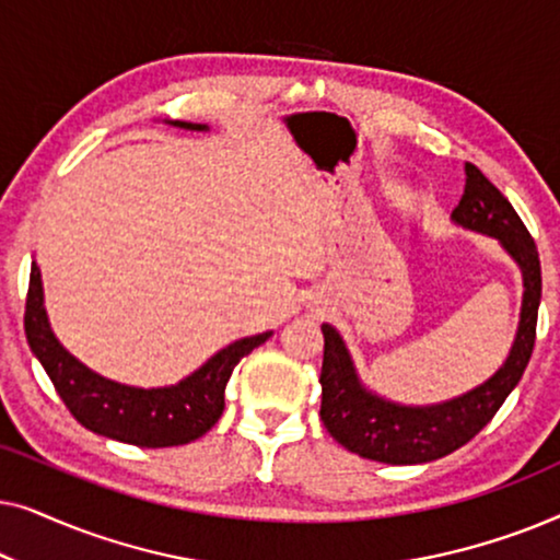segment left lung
I'll use <instances>...</instances> for the list:
<instances>
[{"mask_svg":"<svg viewBox=\"0 0 560 560\" xmlns=\"http://www.w3.org/2000/svg\"><path fill=\"white\" fill-rule=\"evenodd\" d=\"M466 186L451 219L458 226L500 240L523 270V311L515 343L504 364L485 385L439 405H397L374 395L357 377L349 349L334 326L324 324L320 366V420L351 454L382 464H428L469 443L523 377L535 347L540 305V259L530 232L512 203L489 183L477 165L466 163Z\"/></svg>","mask_w":560,"mask_h":560,"instance_id":"left-lung-1","label":"left lung"}]
</instances>
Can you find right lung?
<instances>
[{
    "instance_id": "1",
    "label": "right lung",
    "mask_w": 560,
    "mask_h": 560,
    "mask_svg": "<svg viewBox=\"0 0 560 560\" xmlns=\"http://www.w3.org/2000/svg\"><path fill=\"white\" fill-rule=\"evenodd\" d=\"M171 125L206 129V125H190V121H171ZM25 334L30 349L40 359L60 400L83 428L142 448L183 446L211 431L224 412V389L234 366L272 336V331H265L229 343L178 385L152 389L119 385L91 372L60 347L56 334L50 331L43 305L40 270L35 262L30 267Z\"/></svg>"
}]
</instances>
